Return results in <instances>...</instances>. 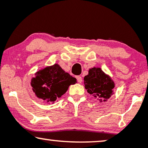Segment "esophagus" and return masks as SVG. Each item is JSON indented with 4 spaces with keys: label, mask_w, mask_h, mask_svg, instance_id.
Instances as JSON below:
<instances>
[{
    "label": "esophagus",
    "mask_w": 148,
    "mask_h": 148,
    "mask_svg": "<svg viewBox=\"0 0 148 148\" xmlns=\"http://www.w3.org/2000/svg\"><path fill=\"white\" fill-rule=\"evenodd\" d=\"M76 79H77V82H79V83H82V77L81 76H76Z\"/></svg>",
    "instance_id": "34e87169"
}]
</instances>
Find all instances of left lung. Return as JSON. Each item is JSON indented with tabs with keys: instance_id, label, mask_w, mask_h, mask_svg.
Returning a JSON list of instances; mask_svg holds the SVG:
<instances>
[{
	"instance_id": "1",
	"label": "left lung",
	"mask_w": 148,
	"mask_h": 148,
	"mask_svg": "<svg viewBox=\"0 0 148 148\" xmlns=\"http://www.w3.org/2000/svg\"><path fill=\"white\" fill-rule=\"evenodd\" d=\"M84 84L89 94L103 99H100V102L106 101L113 94L114 82L100 68L90 69L88 75L85 76Z\"/></svg>"
}]
</instances>
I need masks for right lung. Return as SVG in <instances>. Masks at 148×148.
Instances as JSON below:
<instances>
[{"label":"right lung","instance_id":"add662e5","mask_svg":"<svg viewBox=\"0 0 148 148\" xmlns=\"http://www.w3.org/2000/svg\"><path fill=\"white\" fill-rule=\"evenodd\" d=\"M76 82L75 78L54 64L36 73L31 85L38 98L53 103L67 91L70 85Z\"/></svg>","mask_w":148,"mask_h":148}]
</instances>
